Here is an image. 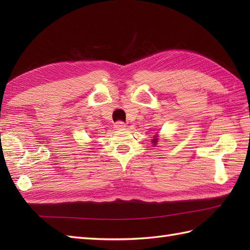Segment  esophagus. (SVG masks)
<instances>
[{
    "label": "esophagus",
    "mask_w": 250,
    "mask_h": 250,
    "mask_svg": "<svg viewBox=\"0 0 250 250\" xmlns=\"http://www.w3.org/2000/svg\"><path fill=\"white\" fill-rule=\"evenodd\" d=\"M125 126H126V125L125 124V122H122V121H118V122H116V124L114 125V128H115L116 130L125 129Z\"/></svg>",
    "instance_id": "esophagus-1"
}]
</instances>
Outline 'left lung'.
I'll return each instance as SVG.
<instances>
[{
  "instance_id": "8db88e82",
  "label": "left lung",
  "mask_w": 250,
  "mask_h": 250,
  "mask_svg": "<svg viewBox=\"0 0 250 250\" xmlns=\"http://www.w3.org/2000/svg\"><path fill=\"white\" fill-rule=\"evenodd\" d=\"M151 143H152L153 146L157 145V143H158V132L155 134V136H153V139L151 140Z\"/></svg>"
}]
</instances>
